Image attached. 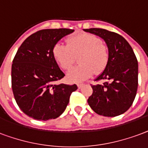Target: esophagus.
<instances>
[{
	"label": "esophagus",
	"instance_id": "1",
	"mask_svg": "<svg viewBox=\"0 0 148 148\" xmlns=\"http://www.w3.org/2000/svg\"><path fill=\"white\" fill-rule=\"evenodd\" d=\"M77 88H82L84 86V84H77Z\"/></svg>",
	"mask_w": 148,
	"mask_h": 148
}]
</instances>
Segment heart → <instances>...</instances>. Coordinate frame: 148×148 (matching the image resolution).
Instances as JSON below:
<instances>
[{"label": "heart", "instance_id": "b5f03b06", "mask_svg": "<svg viewBox=\"0 0 148 148\" xmlns=\"http://www.w3.org/2000/svg\"><path fill=\"white\" fill-rule=\"evenodd\" d=\"M67 45L58 42L52 49L55 60L64 70L74 63L75 56H78L80 65L68 71L66 79L70 82H81L91 77L93 73L99 74L108 64V47L102 43L98 37L91 34H79L71 36L66 40Z\"/></svg>", "mask_w": 148, "mask_h": 148}]
</instances>
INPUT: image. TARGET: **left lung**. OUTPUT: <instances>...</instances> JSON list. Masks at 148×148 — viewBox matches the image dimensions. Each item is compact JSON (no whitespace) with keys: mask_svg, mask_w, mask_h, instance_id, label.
<instances>
[{"mask_svg":"<svg viewBox=\"0 0 148 148\" xmlns=\"http://www.w3.org/2000/svg\"><path fill=\"white\" fill-rule=\"evenodd\" d=\"M103 39L108 49V64L92 85L88 99L90 108L99 115L115 117L125 113L135 99L138 86V63L132 47L122 36L99 28L84 29Z\"/></svg>","mask_w":148,"mask_h":148,"instance_id":"left-lung-1","label":"left lung"}]
</instances>
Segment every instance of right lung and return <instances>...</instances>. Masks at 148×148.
<instances>
[{
  "label": "right lung",
  "mask_w": 148,
  "mask_h": 148,
  "mask_svg": "<svg viewBox=\"0 0 148 148\" xmlns=\"http://www.w3.org/2000/svg\"><path fill=\"white\" fill-rule=\"evenodd\" d=\"M71 29H41L24 40L12 65V88L19 108L30 118L47 121L63 113L77 85H54L63 78L52 49Z\"/></svg>",
  "instance_id": "right-lung-1"
}]
</instances>
